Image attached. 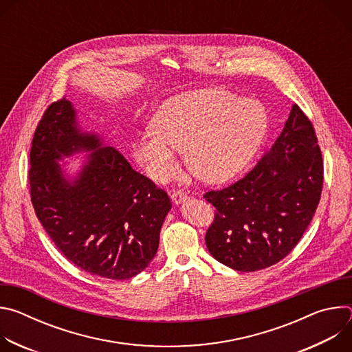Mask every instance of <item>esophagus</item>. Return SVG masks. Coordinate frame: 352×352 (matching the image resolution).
Returning a JSON list of instances; mask_svg holds the SVG:
<instances>
[{"mask_svg": "<svg viewBox=\"0 0 352 352\" xmlns=\"http://www.w3.org/2000/svg\"><path fill=\"white\" fill-rule=\"evenodd\" d=\"M171 199H173L174 205H179V204L185 202V200L188 199V195L184 190H174L171 195Z\"/></svg>", "mask_w": 352, "mask_h": 352, "instance_id": "1", "label": "esophagus"}]
</instances>
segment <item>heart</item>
<instances>
[{"mask_svg":"<svg viewBox=\"0 0 352 352\" xmlns=\"http://www.w3.org/2000/svg\"><path fill=\"white\" fill-rule=\"evenodd\" d=\"M267 125V113L258 100L223 89L185 93L157 110L152 129L133 140L131 155L150 179L164 182L175 173L178 148L184 147L200 177L220 182L254 157Z\"/></svg>","mask_w":352,"mask_h":352,"instance_id":"obj_1","label":"heart"}]
</instances>
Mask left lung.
Listing matches in <instances>:
<instances>
[{"mask_svg": "<svg viewBox=\"0 0 352 352\" xmlns=\"http://www.w3.org/2000/svg\"><path fill=\"white\" fill-rule=\"evenodd\" d=\"M323 162L312 122L296 104L269 152L242 179L205 193L216 214L210 255L238 272L284 259L302 238L320 200Z\"/></svg>", "mask_w": 352, "mask_h": 352, "instance_id": "left-lung-1", "label": "left lung"}]
</instances>
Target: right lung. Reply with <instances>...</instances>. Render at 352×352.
Returning a JSON list of instances; mask_svg holds the SVG:
<instances>
[{"instance_id": "add662e5", "label": "right lung", "mask_w": 352, "mask_h": 352, "mask_svg": "<svg viewBox=\"0 0 352 352\" xmlns=\"http://www.w3.org/2000/svg\"><path fill=\"white\" fill-rule=\"evenodd\" d=\"M91 151L78 175L58 163ZM29 184L36 216L60 252L97 277L126 280L157 252L171 209L167 192L136 173L113 146L83 132L65 97L44 111L30 148Z\"/></svg>"}]
</instances>
